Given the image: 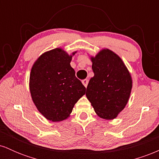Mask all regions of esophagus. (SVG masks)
Returning a JSON list of instances; mask_svg holds the SVG:
<instances>
[{"instance_id": "34e87169", "label": "esophagus", "mask_w": 159, "mask_h": 159, "mask_svg": "<svg viewBox=\"0 0 159 159\" xmlns=\"http://www.w3.org/2000/svg\"><path fill=\"white\" fill-rule=\"evenodd\" d=\"M88 82H89V81L87 79H84L83 81H82V84H83L84 86L85 87H87V84H88Z\"/></svg>"}]
</instances>
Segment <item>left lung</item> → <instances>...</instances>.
I'll use <instances>...</instances> for the list:
<instances>
[{
  "instance_id": "8db88e82",
  "label": "left lung",
  "mask_w": 159,
  "mask_h": 159,
  "mask_svg": "<svg viewBox=\"0 0 159 159\" xmlns=\"http://www.w3.org/2000/svg\"><path fill=\"white\" fill-rule=\"evenodd\" d=\"M94 76L86 96L95 112L105 120H114L125 108L132 88V78L124 62L108 48L90 57Z\"/></svg>"
}]
</instances>
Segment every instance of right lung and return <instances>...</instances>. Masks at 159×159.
Instances as JSON below:
<instances>
[{
	"mask_svg": "<svg viewBox=\"0 0 159 159\" xmlns=\"http://www.w3.org/2000/svg\"><path fill=\"white\" fill-rule=\"evenodd\" d=\"M77 52L69 54L57 48L43 53L34 62L29 87L37 110L47 120L61 122L70 116L86 88L75 77L70 62Z\"/></svg>",
	"mask_w": 159,
	"mask_h": 159,
	"instance_id": "add662e5",
	"label": "right lung"
}]
</instances>
